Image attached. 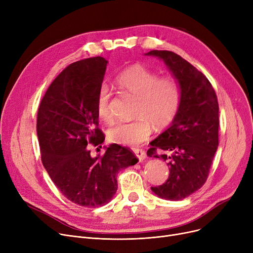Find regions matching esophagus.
I'll return each mask as SVG.
<instances>
[{
    "label": "esophagus",
    "instance_id": "1",
    "mask_svg": "<svg viewBox=\"0 0 253 253\" xmlns=\"http://www.w3.org/2000/svg\"><path fill=\"white\" fill-rule=\"evenodd\" d=\"M133 152H134V154L136 155V157L138 158V160H139L140 162H142V161L144 160V159L147 158V155H145V152L142 151V150H140V149H134Z\"/></svg>",
    "mask_w": 253,
    "mask_h": 253
}]
</instances>
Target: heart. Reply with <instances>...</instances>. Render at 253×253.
<instances>
[{
	"mask_svg": "<svg viewBox=\"0 0 253 253\" xmlns=\"http://www.w3.org/2000/svg\"><path fill=\"white\" fill-rule=\"evenodd\" d=\"M116 84L137 98L134 116L131 122L117 123L108 131V138L123 145H138L149 137L152 123L164 127L172 122L181 102V88L173 77H161L147 66L135 64L123 71L116 78ZM111 92L108 86H101L96 97V112L100 120L110 123Z\"/></svg>",
	"mask_w": 253,
	"mask_h": 253,
	"instance_id": "b5f03b06",
	"label": "heart"
}]
</instances>
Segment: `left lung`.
Segmentation results:
<instances>
[{
	"mask_svg": "<svg viewBox=\"0 0 253 253\" xmlns=\"http://www.w3.org/2000/svg\"><path fill=\"white\" fill-rule=\"evenodd\" d=\"M144 55L163 60L181 88L176 116L168 129L151 141L147 153L163 159L169 166L166 182L151 190L162 199L178 201L198 191L208 177L218 147L217 97L208 79L176 53L152 50Z\"/></svg>",
	"mask_w": 253,
	"mask_h": 253,
	"instance_id": "left-lung-1",
	"label": "left lung"
}]
</instances>
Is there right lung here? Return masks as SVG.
<instances>
[{
  "instance_id": "obj_1",
  "label": "right lung",
  "mask_w": 253,
  "mask_h": 253,
  "mask_svg": "<svg viewBox=\"0 0 253 253\" xmlns=\"http://www.w3.org/2000/svg\"><path fill=\"white\" fill-rule=\"evenodd\" d=\"M108 63L97 56L70 64L49 86L38 111L42 163L62 195L85 207L108 204L118 189V172L138 162L117 143L105 147L101 157H91L88 149L104 140L96 97Z\"/></svg>"
}]
</instances>
